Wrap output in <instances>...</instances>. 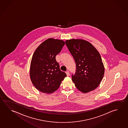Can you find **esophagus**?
<instances>
[{
    "label": "esophagus",
    "mask_w": 128,
    "mask_h": 128,
    "mask_svg": "<svg viewBox=\"0 0 128 128\" xmlns=\"http://www.w3.org/2000/svg\"><path fill=\"white\" fill-rule=\"evenodd\" d=\"M66 74L67 76H68L69 75H70V72H69V71H67L66 72Z\"/></svg>",
    "instance_id": "obj_1"
}]
</instances>
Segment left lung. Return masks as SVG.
Segmentation results:
<instances>
[{"mask_svg":"<svg viewBox=\"0 0 128 128\" xmlns=\"http://www.w3.org/2000/svg\"><path fill=\"white\" fill-rule=\"evenodd\" d=\"M65 43L76 64V72L72 75L75 86L82 93L95 90L100 85L105 72L99 52L84 40L72 39L66 40Z\"/></svg>","mask_w":128,"mask_h":128,"instance_id":"8db88e82","label":"left lung"}]
</instances>
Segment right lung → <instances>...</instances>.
I'll return each mask as SVG.
<instances>
[{
	"label": "right lung",
	"instance_id": "right-lung-1",
	"mask_svg": "<svg viewBox=\"0 0 128 128\" xmlns=\"http://www.w3.org/2000/svg\"><path fill=\"white\" fill-rule=\"evenodd\" d=\"M65 42L62 40L49 38L36 50L30 62V77L33 85L43 93H52L59 88L67 76L61 71L56 57Z\"/></svg>",
	"mask_w": 128,
	"mask_h": 128
}]
</instances>
